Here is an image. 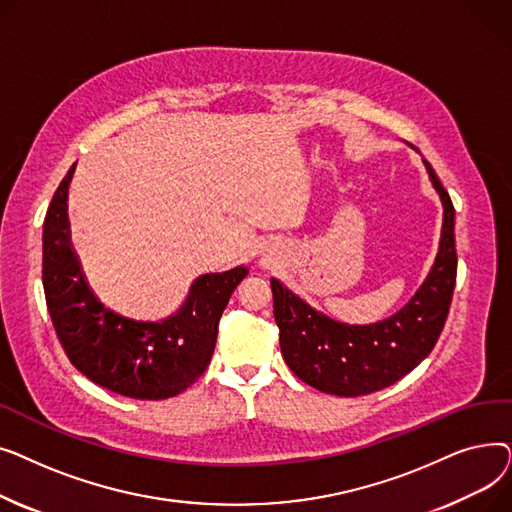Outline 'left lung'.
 <instances>
[{
    "mask_svg": "<svg viewBox=\"0 0 512 512\" xmlns=\"http://www.w3.org/2000/svg\"><path fill=\"white\" fill-rule=\"evenodd\" d=\"M423 164L444 207L442 238L429 276L400 311L367 326L344 324L272 278L282 357L299 380L321 392L363 396L388 388L434 351L444 330L456 282L454 207L429 161Z\"/></svg>",
    "mask_w": 512,
    "mask_h": 512,
    "instance_id": "1",
    "label": "left lung"
}]
</instances>
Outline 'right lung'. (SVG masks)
<instances>
[{
  "instance_id": "add662e5",
  "label": "right lung",
  "mask_w": 512,
  "mask_h": 512,
  "mask_svg": "<svg viewBox=\"0 0 512 512\" xmlns=\"http://www.w3.org/2000/svg\"><path fill=\"white\" fill-rule=\"evenodd\" d=\"M58 184L43 222V290L58 340L70 363L116 394L164 400L184 392L207 369L220 317L245 265L199 276L184 305L159 321L130 319L107 309L89 288L72 249L68 184Z\"/></svg>"
}]
</instances>
